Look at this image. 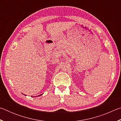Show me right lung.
Segmentation results:
<instances>
[{
	"label": "right lung",
	"mask_w": 121,
	"mask_h": 121,
	"mask_svg": "<svg viewBox=\"0 0 121 121\" xmlns=\"http://www.w3.org/2000/svg\"><path fill=\"white\" fill-rule=\"evenodd\" d=\"M43 95V94H42V95ZM39 95H38V96H39Z\"/></svg>",
	"instance_id": "1"
}]
</instances>
